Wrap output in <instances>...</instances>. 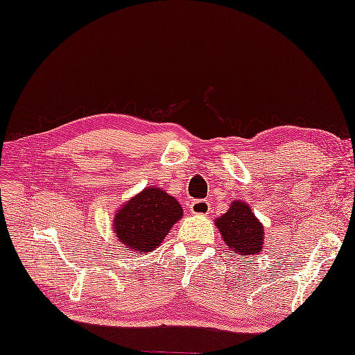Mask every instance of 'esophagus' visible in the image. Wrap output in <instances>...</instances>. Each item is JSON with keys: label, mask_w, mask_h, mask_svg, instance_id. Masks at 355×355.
Instances as JSON below:
<instances>
[{"label": "esophagus", "mask_w": 355, "mask_h": 355, "mask_svg": "<svg viewBox=\"0 0 355 355\" xmlns=\"http://www.w3.org/2000/svg\"><path fill=\"white\" fill-rule=\"evenodd\" d=\"M189 210H191V213H193V215H202L204 216L210 211V202L207 200L193 201L191 205H189Z\"/></svg>", "instance_id": "1"}]
</instances>
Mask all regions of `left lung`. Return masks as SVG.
<instances>
[{
    "mask_svg": "<svg viewBox=\"0 0 355 355\" xmlns=\"http://www.w3.org/2000/svg\"><path fill=\"white\" fill-rule=\"evenodd\" d=\"M215 224L230 251L241 255H257L261 252L265 232L261 222L255 218L246 202L233 201L228 211L216 218Z\"/></svg>",
    "mask_w": 355,
    "mask_h": 355,
    "instance_id": "obj_1",
    "label": "left lung"
}]
</instances>
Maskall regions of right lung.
Masks as SVG:
<instances>
[{
	"label": "right lung",
	"mask_w": 355,
	"mask_h": 355,
	"mask_svg": "<svg viewBox=\"0 0 355 355\" xmlns=\"http://www.w3.org/2000/svg\"><path fill=\"white\" fill-rule=\"evenodd\" d=\"M181 216L183 209L174 196L159 187H146L130 198L114 215V236L123 248L137 254L151 252Z\"/></svg>",
	"instance_id": "add662e5"
}]
</instances>
